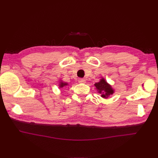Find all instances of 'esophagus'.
<instances>
[{
    "label": "esophagus",
    "instance_id": "1",
    "mask_svg": "<svg viewBox=\"0 0 158 158\" xmlns=\"http://www.w3.org/2000/svg\"><path fill=\"white\" fill-rule=\"evenodd\" d=\"M78 82L79 83H85V80L84 78H79Z\"/></svg>",
    "mask_w": 158,
    "mask_h": 158
}]
</instances>
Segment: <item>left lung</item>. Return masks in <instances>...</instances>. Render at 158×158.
<instances>
[{
	"mask_svg": "<svg viewBox=\"0 0 158 158\" xmlns=\"http://www.w3.org/2000/svg\"><path fill=\"white\" fill-rule=\"evenodd\" d=\"M94 85L98 92L102 94V98H107L110 95H112L114 92L112 87L104 80V78L101 79L99 82L95 83Z\"/></svg>",
	"mask_w": 158,
	"mask_h": 158,
	"instance_id": "1",
	"label": "left lung"
}]
</instances>
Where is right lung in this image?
<instances>
[{"label": "right lung", "instance_id": "add662e5", "mask_svg": "<svg viewBox=\"0 0 158 158\" xmlns=\"http://www.w3.org/2000/svg\"><path fill=\"white\" fill-rule=\"evenodd\" d=\"M68 85V84L67 83H65V82H60V84H59V85H60V88H63V87H64V86H66V85Z\"/></svg>", "mask_w": 158, "mask_h": 158}]
</instances>
